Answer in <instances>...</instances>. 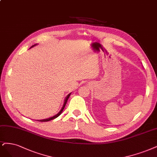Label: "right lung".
<instances>
[{"label":"right lung","mask_w":157,"mask_h":157,"mask_svg":"<svg viewBox=\"0 0 157 157\" xmlns=\"http://www.w3.org/2000/svg\"><path fill=\"white\" fill-rule=\"evenodd\" d=\"M33 47V46H32V47ZM70 95H71V94H69V95H67V97L66 98V99H65V101H64V103H63V107L62 108V109H61V110L56 115H55V116H54L53 117H50V118H48V119H45V120H38V121H50V120H54V119H55V118H56L57 117H58L59 116H60L61 113H62V111H63V110L64 109V108H65V106H66V103H67V100H68V99H69V96H70Z\"/></svg>","instance_id":"1"}]
</instances>
